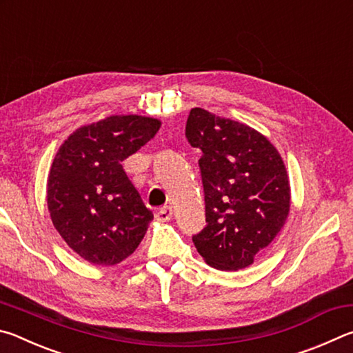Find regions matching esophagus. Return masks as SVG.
I'll return each mask as SVG.
<instances>
[{
	"label": "esophagus",
	"mask_w": 353,
	"mask_h": 353,
	"mask_svg": "<svg viewBox=\"0 0 353 353\" xmlns=\"http://www.w3.org/2000/svg\"><path fill=\"white\" fill-rule=\"evenodd\" d=\"M155 218H157V221H162V223L170 221L172 218V207L165 205L162 208H159L157 213H155Z\"/></svg>",
	"instance_id": "34e87169"
}]
</instances>
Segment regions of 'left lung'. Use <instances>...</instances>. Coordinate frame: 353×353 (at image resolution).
I'll return each instance as SVG.
<instances>
[{"label": "left lung", "mask_w": 353, "mask_h": 353, "mask_svg": "<svg viewBox=\"0 0 353 353\" xmlns=\"http://www.w3.org/2000/svg\"><path fill=\"white\" fill-rule=\"evenodd\" d=\"M185 135L199 148L204 230L193 236L214 270L238 271L270 246L288 219L291 187L277 148L248 124L191 109Z\"/></svg>", "instance_id": "left-lung-1"}]
</instances>
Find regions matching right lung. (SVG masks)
I'll list each match as a JSON object with an SVG mask.
<instances>
[{"mask_svg":"<svg viewBox=\"0 0 353 353\" xmlns=\"http://www.w3.org/2000/svg\"><path fill=\"white\" fill-rule=\"evenodd\" d=\"M160 126L151 117H107L76 129L52 160L48 212L70 249L92 265L113 266L128 259L154 219L121 162Z\"/></svg>","mask_w":353,"mask_h":353,"instance_id":"1","label":"right lung"}]
</instances>
